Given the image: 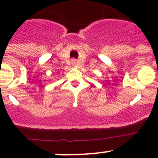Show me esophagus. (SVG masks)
Instances as JSON below:
<instances>
[{
	"mask_svg": "<svg viewBox=\"0 0 158 158\" xmlns=\"http://www.w3.org/2000/svg\"><path fill=\"white\" fill-rule=\"evenodd\" d=\"M71 63H72V65H75V63H76V61H75V60H72V61H71Z\"/></svg>",
	"mask_w": 158,
	"mask_h": 158,
	"instance_id": "1",
	"label": "esophagus"
}]
</instances>
